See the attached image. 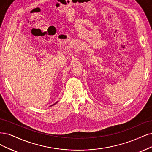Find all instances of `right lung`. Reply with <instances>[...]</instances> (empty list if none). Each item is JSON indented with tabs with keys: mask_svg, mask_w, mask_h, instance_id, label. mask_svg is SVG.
Returning a JSON list of instances; mask_svg holds the SVG:
<instances>
[{
	"mask_svg": "<svg viewBox=\"0 0 152 152\" xmlns=\"http://www.w3.org/2000/svg\"><path fill=\"white\" fill-rule=\"evenodd\" d=\"M57 103H58V102H57ZM56 103H54V104H53V105H54V104H56ZM53 105H52V106H53Z\"/></svg>",
	"mask_w": 152,
	"mask_h": 152,
	"instance_id": "1",
	"label": "right lung"
}]
</instances>
